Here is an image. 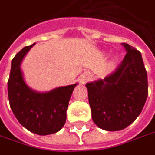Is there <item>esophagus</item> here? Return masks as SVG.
<instances>
[{
  "label": "esophagus",
  "mask_w": 155,
  "mask_h": 155,
  "mask_svg": "<svg viewBox=\"0 0 155 155\" xmlns=\"http://www.w3.org/2000/svg\"><path fill=\"white\" fill-rule=\"evenodd\" d=\"M90 75H86V76H84V78H83L84 81H86V80H88V79H90Z\"/></svg>",
  "instance_id": "1"
}]
</instances>
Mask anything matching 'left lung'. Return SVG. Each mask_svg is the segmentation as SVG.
<instances>
[{
    "mask_svg": "<svg viewBox=\"0 0 155 155\" xmlns=\"http://www.w3.org/2000/svg\"><path fill=\"white\" fill-rule=\"evenodd\" d=\"M122 45L127 54L116 71L104 79L85 84L93 121L108 131L121 130L132 124L148 95L147 74L141 53L127 43Z\"/></svg>",
    "mask_w": 155,
    "mask_h": 155,
    "instance_id": "left-lung-1",
    "label": "left lung"
}]
</instances>
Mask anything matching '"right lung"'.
<instances>
[{"instance_id": "1", "label": "right lung", "mask_w": 155, "mask_h": 155, "mask_svg": "<svg viewBox=\"0 0 155 155\" xmlns=\"http://www.w3.org/2000/svg\"><path fill=\"white\" fill-rule=\"evenodd\" d=\"M35 43L25 47L11 61L8 95L12 112L21 125L38 135L59 131L66 122V111L72 92L78 84L39 93L28 86L23 77L21 63Z\"/></svg>"}]
</instances>
